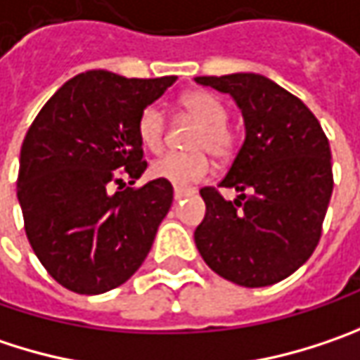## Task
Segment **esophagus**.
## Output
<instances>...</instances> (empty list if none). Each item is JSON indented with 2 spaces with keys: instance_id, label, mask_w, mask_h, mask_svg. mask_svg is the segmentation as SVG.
<instances>
[{
  "instance_id": "1",
  "label": "esophagus",
  "mask_w": 360,
  "mask_h": 360,
  "mask_svg": "<svg viewBox=\"0 0 360 360\" xmlns=\"http://www.w3.org/2000/svg\"><path fill=\"white\" fill-rule=\"evenodd\" d=\"M194 194L193 188H182V186H174V198L176 200H180V198H184V196H191Z\"/></svg>"
}]
</instances>
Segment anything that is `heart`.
Here are the masks:
<instances>
[{
    "mask_svg": "<svg viewBox=\"0 0 360 360\" xmlns=\"http://www.w3.org/2000/svg\"><path fill=\"white\" fill-rule=\"evenodd\" d=\"M184 112L198 122L188 145L193 151H172L158 158L149 172L153 178L167 180L176 186H186L198 182L209 172V151L217 160H227L236 149V137L227 122V108L211 91H191L182 98ZM137 133L149 151H160L166 135V116L160 106H147L137 120Z\"/></svg>",
    "mask_w": 360,
    "mask_h": 360,
    "instance_id": "heart-1",
    "label": "heart"
}]
</instances>
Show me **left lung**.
<instances>
[{"instance_id":"left-lung-1","label":"left lung","mask_w":360,"mask_h":360,"mask_svg":"<svg viewBox=\"0 0 360 360\" xmlns=\"http://www.w3.org/2000/svg\"><path fill=\"white\" fill-rule=\"evenodd\" d=\"M196 84L229 94L245 124L221 188H200L207 205L194 231L202 260L242 287H269L314 254L334 188L328 137L314 112L291 91L258 73L205 75Z\"/></svg>"}]
</instances>
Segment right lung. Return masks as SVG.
<instances>
[{
	"instance_id": "right-lung-1",
	"label": "right lung",
	"mask_w": 360,
	"mask_h": 360,
	"mask_svg": "<svg viewBox=\"0 0 360 360\" xmlns=\"http://www.w3.org/2000/svg\"><path fill=\"white\" fill-rule=\"evenodd\" d=\"M176 79L86 71L55 91L30 124L18 200L37 258L65 289L106 293L147 258L174 188L160 178L131 188L122 176L135 184L145 172L137 120Z\"/></svg>"
}]
</instances>
